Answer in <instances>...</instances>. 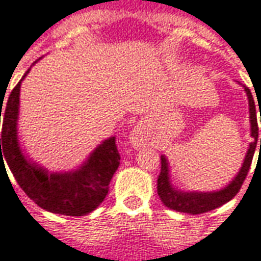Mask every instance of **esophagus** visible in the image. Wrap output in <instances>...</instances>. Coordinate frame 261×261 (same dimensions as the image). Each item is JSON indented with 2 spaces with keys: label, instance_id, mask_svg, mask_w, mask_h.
I'll return each mask as SVG.
<instances>
[{
  "label": "esophagus",
  "instance_id": "esophagus-1",
  "mask_svg": "<svg viewBox=\"0 0 261 261\" xmlns=\"http://www.w3.org/2000/svg\"><path fill=\"white\" fill-rule=\"evenodd\" d=\"M130 141L134 147H141L142 142H144V133L140 128L134 130L130 137Z\"/></svg>",
  "mask_w": 261,
  "mask_h": 261
}]
</instances>
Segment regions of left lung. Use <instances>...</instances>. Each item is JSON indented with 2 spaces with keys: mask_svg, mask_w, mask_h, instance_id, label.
Instances as JSON below:
<instances>
[{
  "mask_svg": "<svg viewBox=\"0 0 261 261\" xmlns=\"http://www.w3.org/2000/svg\"><path fill=\"white\" fill-rule=\"evenodd\" d=\"M245 91L249 97V112H250V124H252V137L253 141L249 145V151L246 153L245 162L242 165L241 172L236 175L230 185L214 193H183L177 192L170 186L169 181V168L168 161L165 156H161V173L158 176V196L162 200L165 205L170 210H175L179 213L187 214H202L208 213L214 208L221 207L222 204L232 200L239 193L243 181L246 179L247 172L252 165L253 155L256 151V145L258 141V125H257V114H256V105L252 96L250 89L245 86ZM261 116V112H260ZM260 151H261V138H260Z\"/></svg>",
  "mask_w": 261,
  "mask_h": 261,
  "instance_id": "obj_1",
  "label": "left lung"
}]
</instances>
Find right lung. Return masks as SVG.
Here are the masks:
<instances>
[{
    "label": "right lung",
    "mask_w": 261,
    "mask_h": 261,
    "mask_svg": "<svg viewBox=\"0 0 261 261\" xmlns=\"http://www.w3.org/2000/svg\"><path fill=\"white\" fill-rule=\"evenodd\" d=\"M19 91L20 82H18L9 95L4 112L3 108L0 109V120L3 113L0 166L5 168L4 162L8 164L20 189L43 210L69 217L92 213L108 196L110 180L120 165L116 138L112 137L100 144L78 170L50 175L47 170L26 161L20 151L16 137Z\"/></svg>",
    "instance_id": "right-lung-1"
}]
</instances>
